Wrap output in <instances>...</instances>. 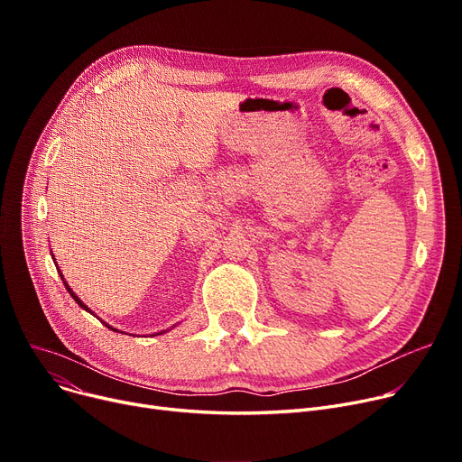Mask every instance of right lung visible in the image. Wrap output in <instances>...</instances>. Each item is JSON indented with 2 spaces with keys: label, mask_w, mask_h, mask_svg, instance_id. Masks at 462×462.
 I'll return each mask as SVG.
<instances>
[{
  "label": "right lung",
  "mask_w": 462,
  "mask_h": 462,
  "mask_svg": "<svg viewBox=\"0 0 462 462\" xmlns=\"http://www.w3.org/2000/svg\"><path fill=\"white\" fill-rule=\"evenodd\" d=\"M61 279H63V275H61ZM63 282H65V281H63ZM65 286H67V290H69V294H70V296H72V300H75V301H77V303H79V305H80V307H82V309H86V310H89V309H88V307H86V305H84V303H82V301H80V300H79V296H77V294H75V292H72V290H70V288H69V284H67V282H65ZM108 328H110V326H108ZM110 329H114V328H110ZM114 331H116V329H114Z\"/></svg>",
  "instance_id": "right-lung-1"
}]
</instances>
